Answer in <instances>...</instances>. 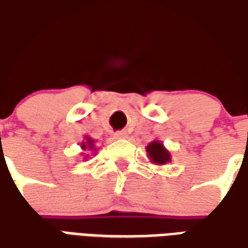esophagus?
Segmentation results:
<instances>
[{
  "label": "esophagus",
  "instance_id": "esophagus-1",
  "mask_svg": "<svg viewBox=\"0 0 248 248\" xmlns=\"http://www.w3.org/2000/svg\"><path fill=\"white\" fill-rule=\"evenodd\" d=\"M114 137L118 138V140H124V138H127V133L126 131H118V133L114 134Z\"/></svg>",
  "mask_w": 248,
  "mask_h": 248
}]
</instances>
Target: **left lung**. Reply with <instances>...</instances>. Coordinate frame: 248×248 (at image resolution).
<instances>
[{
  "mask_svg": "<svg viewBox=\"0 0 248 248\" xmlns=\"http://www.w3.org/2000/svg\"><path fill=\"white\" fill-rule=\"evenodd\" d=\"M146 151H147V155H149V159H150L151 163L162 166V165H166L169 162H171L170 151L167 150L166 147L163 146V143L159 142V140L150 142L146 147Z\"/></svg>",
  "mask_w": 248,
  "mask_h": 248,
  "instance_id": "left-lung-1",
  "label": "left lung"
}]
</instances>
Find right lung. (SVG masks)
<instances>
[{
    "label": "right lung",
    "mask_w": 248,
    "mask_h": 248,
    "mask_svg": "<svg viewBox=\"0 0 248 248\" xmlns=\"http://www.w3.org/2000/svg\"><path fill=\"white\" fill-rule=\"evenodd\" d=\"M95 140H92L90 137H85L83 138V140L81 142V149L82 150H85V151H93V154H95L97 153V149H95ZM83 155H85V153H83ZM89 158V155H85L83 156V159H87Z\"/></svg>",
    "instance_id": "1"
}]
</instances>
